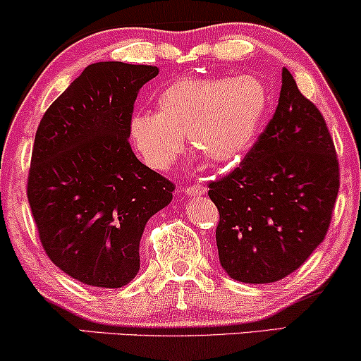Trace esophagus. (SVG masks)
<instances>
[{
    "instance_id": "34e87169",
    "label": "esophagus",
    "mask_w": 361,
    "mask_h": 361,
    "mask_svg": "<svg viewBox=\"0 0 361 361\" xmlns=\"http://www.w3.org/2000/svg\"><path fill=\"white\" fill-rule=\"evenodd\" d=\"M183 192L186 195H192V197H195V195H205L207 193V186L205 185H188L185 186Z\"/></svg>"
}]
</instances>
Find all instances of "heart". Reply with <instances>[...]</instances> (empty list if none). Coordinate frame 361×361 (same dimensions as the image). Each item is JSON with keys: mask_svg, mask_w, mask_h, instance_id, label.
<instances>
[{"mask_svg": "<svg viewBox=\"0 0 361 361\" xmlns=\"http://www.w3.org/2000/svg\"><path fill=\"white\" fill-rule=\"evenodd\" d=\"M158 111H137L129 137L147 166L166 171L190 145L212 163H227L249 147L267 106L262 82L252 75L232 79H181L158 95Z\"/></svg>", "mask_w": 361, "mask_h": 361, "instance_id": "heart-1", "label": "heart"}]
</instances>
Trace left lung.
I'll list each match as a JSON object with an SVG mask.
<instances>
[{
  "mask_svg": "<svg viewBox=\"0 0 361 361\" xmlns=\"http://www.w3.org/2000/svg\"><path fill=\"white\" fill-rule=\"evenodd\" d=\"M279 104L237 168L208 183L232 279L267 284L306 262L331 224L340 163L324 117L282 68Z\"/></svg>",
  "mask_w": 361,
  "mask_h": 361,
  "instance_id": "obj_1",
  "label": "left lung"
}]
</instances>
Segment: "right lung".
Returning <instances> with one entry per match:
<instances>
[{
    "mask_svg": "<svg viewBox=\"0 0 361 361\" xmlns=\"http://www.w3.org/2000/svg\"><path fill=\"white\" fill-rule=\"evenodd\" d=\"M154 65H89L43 114L27 195L43 250L73 279L123 288L139 271L147 220L171 202L175 183L142 164L129 119Z\"/></svg>",
    "mask_w": 361,
    "mask_h": 361,
    "instance_id": "add662e5",
    "label": "right lung"
}]
</instances>
